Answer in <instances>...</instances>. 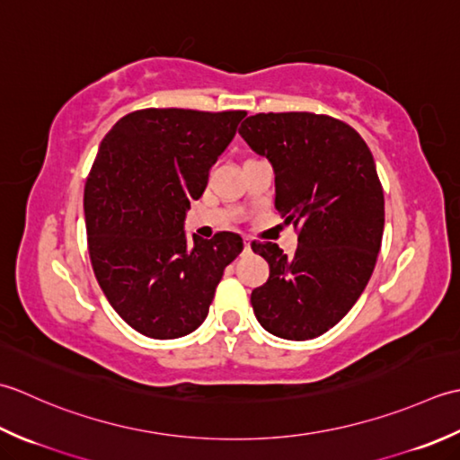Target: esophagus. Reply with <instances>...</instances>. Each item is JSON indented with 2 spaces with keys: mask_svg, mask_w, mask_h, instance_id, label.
<instances>
[{
  "mask_svg": "<svg viewBox=\"0 0 460 460\" xmlns=\"http://www.w3.org/2000/svg\"><path fill=\"white\" fill-rule=\"evenodd\" d=\"M243 252H250V240L243 238Z\"/></svg>",
  "mask_w": 460,
  "mask_h": 460,
  "instance_id": "obj_1",
  "label": "esophagus"
}]
</instances>
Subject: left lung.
I'll use <instances>...</instances> for the list:
<instances>
[{
    "label": "left lung",
    "instance_id": "8db88e82",
    "mask_svg": "<svg viewBox=\"0 0 460 460\" xmlns=\"http://www.w3.org/2000/svg\"><path fill=\"white\" fill-rule=\"evenodd\" d=\"M238 133L276 174V210L297 230V250L252 242L270 278L252 292L266 332L314 340L358 302L381 248L385 200L373 155L355 128L315 112H258Z\"/></svg>",
    "mask_w": 460,
    "mask_h": 460
}]
</instances>
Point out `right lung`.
Segmentation results:
<instances>
[{"label": "right lung", "instance_id": "right-lung-1", "mask_svg": "<svg viewBox=\"0 0 460 460\" xmlns=\"http://www.w3.org/2000/svg\"><path fill=\"white\" fill-rule=\"evenodd\" d=\"M246 111L140 109L102 138L85 182L91 266L112 309L153 340L199 327L243 242L182 230Z\"/></svg>", "mask_w": 460, "mask_h": 460}]
</instances>
